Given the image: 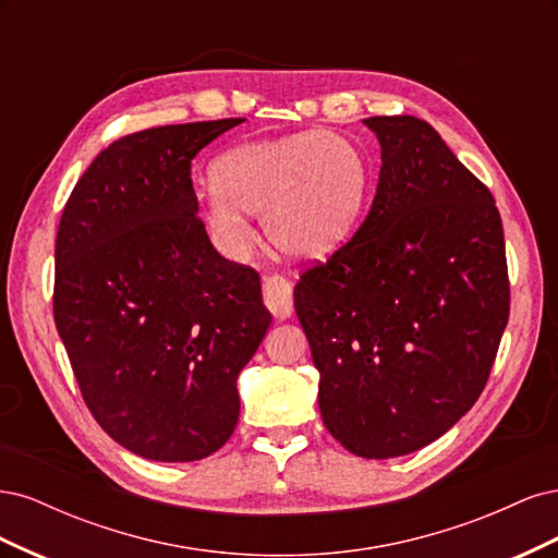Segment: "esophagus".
Masks as SVG:
<instances>
[{"label": "esophagus", "instance_id": "obj_1", "mask_svg": "<svg viewBox=\"0 0 558 558\" xmlns=\"http://www.w3.org/2000/svg\"><path fill=\"white\" fill-rule=\"evenodd\" d=\"M263 298L267 310L272 312L279 320L289 318L293 314V283L283 279L281 275H269L263 281Z\"/></svg>", "mask_w": 558, "mask_h": 558}]
</instances>
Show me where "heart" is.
Masks as SVG:
<instances>
[{"mask_svg": "<svg viewBox=\"0 0 558 558\" xmlns=\"http://www.w3.org/2000/svg\"><path fill=\"white\" fill-rule=\"evenodd\" d=\"M205 221L223 256L244 258L248 214H263L269 242L289 256L326 253L347 238L367 191L361 148L337 132L312 130L234 146L211 167Z\"/></svg>", "mask_w": 558, "mask_h": 558, "instance_id": "heart-1", "label": "heart"}]
</instances>
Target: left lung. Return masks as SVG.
I'll return each instance as SVG.
<instances>
[{
	"label": "left lung",
	"instance_id": "1",
	"mask_svg": "<svg viewBox=\"0 0 558 558\" xmlns=\"http://www.w3.org/2000/svg\"><path fill=\"white\" fill-rule=\"evenodd\" d=\"M377 193L361 228L302 269L295 312L330 435L363 459L430 445L492 375L510 318L492 191L426 121L373 116Z\"/></svg>",
	"mask_w": 558,
	"mask_h": 558
}]
</instances>
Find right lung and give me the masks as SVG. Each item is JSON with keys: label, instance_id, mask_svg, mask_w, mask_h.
Masks as SVG:
<instances>
[{"label": "right lung", "instance_id": "1", "mask_svg": "<svg viewBox=\"0 0 558 558\" xmlns=\"http://www.w3.org/2000/svg\"><path fill=\"white\" fill-rule=\"evenodd\" d=\"M244 118L125 134L66 199L53 316L81 396L118 445L199 461L238 426V375L272 324L260 275L214 248L191 167Z\"/></svg>", "mask_w": 558, "mask_h": 558}]
</instances>
